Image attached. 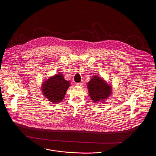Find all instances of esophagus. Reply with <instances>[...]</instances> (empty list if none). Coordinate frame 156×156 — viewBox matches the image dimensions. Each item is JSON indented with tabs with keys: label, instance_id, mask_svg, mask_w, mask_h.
Instances as JSON below:
<instances>
[{
	"label": "esophagus",
	"instance_id": "1",
	"mask_svg": "<svg viewBox=\"0 0 156 156\" xmlns=\"http://www.w3.org/2000/svg\"><path fill=\"white\" fill-rule=\"evenodd\" d=\"M83 84H84V81H81V82H80V83H76V84L77 86H82Z\"/></svg>",
	"mask_w": 156,
	"mask_h": 156
}]
</instances>
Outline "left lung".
Segmentation results:
<instances>
[{
  "label": "left lung",
  "instance_id": "1",
  "mask_svg": "<svg viewBox=\"0 0 156 156\" xmlns=\"http://www.w3.org/2000/svg\"><path fill=\"white\" fill-rule=\"evenodd\" d=\"M87 87L91 100L96 103H102L112 93V87L101 77L94 76L88 83Z\"/></svg>",
  "mask_w": 156,
  "mask_h": 156
}]
</instances>
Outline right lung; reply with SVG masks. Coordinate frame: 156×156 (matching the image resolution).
<instances>
[{"label":"right lung","instance_id":"1","mask_svg":"<svg viewBox=\"0 0 156 156\" xmlns=\"http://www.w3.org/2000/svg\"><path fill=\"white\" fill-rule=\"evenodd\" d=\"M70 86V83L64 79L62 73H57L45 81L41 85L43 94L53 104L61 102Z\"/></svg>","mask_w":156,"mask_h":156}]
</instances>
